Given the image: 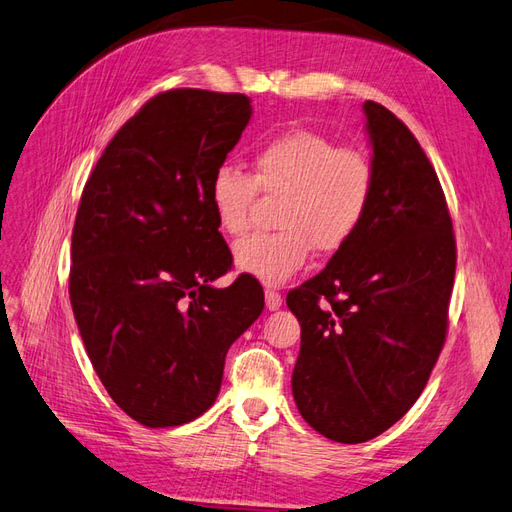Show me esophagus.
Instances as JSON below:
<instances>
[{"label":"esophagus","mask_w":512,"mask_h":512,"mask_svg":"<svg viewBox=\"0 0 512 512\" xmlns=\"http://www.w3.org/2000/svg\"><path fill=\"white\" fill-rule=\"evenodd\" d=\"M281 303H283V298H281V294H279V292L266 290V307H268L270 311L279 309V307H281Z\"/></svg>","instance_id":"obj_1"}]
</instances>
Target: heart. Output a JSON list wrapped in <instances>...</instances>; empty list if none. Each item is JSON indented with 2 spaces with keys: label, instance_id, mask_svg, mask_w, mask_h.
I'll list each match as a JSON object with an SVG mask.
<instances>
[{
  "label": "heart",
  "instance_id": "1",
  "mask_svg": "<svg viewBox=\"0 0 512 512\" xmlns=\"http://www.w3.org/2000/svg\"><path fill=\"white\" fill-rule=\"evenodd\" d=\"M374 186V162L363 149L294 129L255 151L253 177L229 164L216 168L207 194L216 225L233 238L251 227L259 192L281 196L274 218L279 231L244 238L233 251L240 272L281 285L305 266L311 248L335 255L352 242L368 218Z\"/></svg>",
  "mask_w": 512,
  "mask_h": 512
}]
</instances>
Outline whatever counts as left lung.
I'll return each mask as SVG.
<instances>
[{
    "label": "left lung",
    "mask_w": 512,
    "mask_h": 512,
    "mask_svg": "<svg viewBox=\"0 0 512 512\" xmlns=\"http://www.w3.org/2000/svg\"><path fill=\"white\" fill-rule=\"evenodd\" d=\"M376 170L359 233L287 294L300 322L292 393L320 435L363 443L411 409L448 331L452 218L435 168L396 114L365 101Z\"/></svg>",
    "instance_id": "left-lung-1"
}]
</instances>
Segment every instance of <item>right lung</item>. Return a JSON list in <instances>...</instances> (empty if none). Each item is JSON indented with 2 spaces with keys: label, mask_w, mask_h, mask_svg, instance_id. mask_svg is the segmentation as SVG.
Returning <instances> with one entry per match:
<instances>
[{
  "label": "right lung",
  "mask_w": 512,
  "mask_h": 512,
  "mask_svg": "<svg viewBox=\"0 0 512 512\" xmlns=\"http://www.w3.org/2000/svg\"><path fill=\"white\" fill-rule=\"evenodd\" d=\"M240 93L155 95L90 173L71 238L69 296L88 359L121 409L149 428L188 424L214 404L229 346L264 311L231 268L209 179L251 121Z\"/></svg>",
  "instance_id": "1"
}]
</instances>
